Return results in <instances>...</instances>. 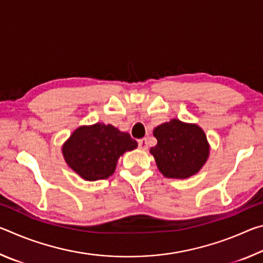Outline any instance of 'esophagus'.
<instances>
[{
  "mask_svg": "<svg viewBox=\"0 0 263 263\" xmlns=\"http://www.w3.org/2000/svg\"><path fill=\"white\" fill-rule=\"evenodd\" d=\"M138 145H139V148L140 149H147V139L144 138V139H140L138 140Z\"/></svg>",
  "mask_w": 263,
  "mask_h": 263,
  "instance_id": "obj_1",
  "label": "esophagus"
}]
</instances>
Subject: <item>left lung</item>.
Wrapping results in <instances>:
<instances>
[{
    "label": "left lung",
    "mask_w": 263,
    "mask_h": 263,
    "mask_svg": "<svg viewBox=\"0 0 263 263\" xmlns=\"http://www.w3.org/2000/svg\"><path fill=\"white\" fill-rule=\"evenodd\" d=\"M158 144L149 149L157 167L169 179H189L201 171L210 155L205 132L194 123L171 119L153 130Z\"/></svg>",
    "instance_id": "left-lung-1"
}]
</instances>
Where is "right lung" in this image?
<instances>
[{
  "instance_id": "add662e5",
  "label": "right lung",
  "mask_w": 263,
  "mask_h": 263,
  "mask_svg": "<svg viewBox=\"0 0 263 263\" xmlns=\"http://www.w3.org/2000/svg\"><path fill=\"white\" fill-rule=\"evenodd\" d=\"M138 147L127 132L108 124L96 123L74 130L61 147L66 163L84 181L108 179L118 159Z\"/></svg>"
}]
</instances>
